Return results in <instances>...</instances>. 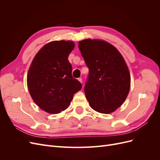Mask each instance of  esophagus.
Returning <instances> with one entry per match:
<instances>
[{
	"label": "esophagus",
	"instance_id": "1",
	"mask_svg": "<svg viewBox=\"0 0 160 160\" xmlns=\"http://www.w3.org/2000/svg\"><path fill=\"white\" fill-rule=\"evenodd\" d=\"M78 80H79V82H81V83H82V82H83V79H82V78H81V77H80V78L78 79Z\"/></svg>",
	"mask_w": 160,
	"mask_h": 160
}]
</instances>
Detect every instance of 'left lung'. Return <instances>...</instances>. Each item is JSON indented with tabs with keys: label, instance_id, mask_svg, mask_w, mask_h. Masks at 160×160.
Listing matches in <instances>:
<instances>
[{
	"label": "left lung",
	"instance_id": "left-lung-1",
	"mask_svg": "<svg viewBox=\"0 0 160 160\" xmlns=\"http://www.w3.org/2000/svg\"><path fill=\"white\" fill-rule=\"evenodd\" d=\"M79 48L89 71L84 88L89 105L101 113L113 112L130 89V73L123 57L105 41L84 39L79 42Z\"/></svg>",
	"mask_w": 160,
	"mask_h": 160
}]
</instances>
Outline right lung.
I'll return each instance as SVG.
<instances>
[{
    "instance_id": "right-lung-1",
    "label": "right lung",
    "mask_w": 160,
    "mask_h": 160,
    "mask_svg": "<svg viewBox=\"0 0 160 160\" xmlns=\"http://www.w3.org/2000/svg\"><path fill=\"white\" fill-rule=\"evenodd\" d=\"M75 44L55 41L39 50L27 74V87L32 99L42 110L57 114L68 108L73 95L81 88L72 76L68 57Z\"/></svg>"
}]
</instances>
